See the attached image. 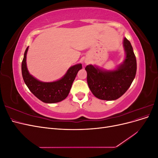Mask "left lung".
<instances>
[{
	"label": "left lung",
	"instance_id": "obj_1",
	"mask_svg": "<svg viewBox=\"0 0 158 158\" xmlns=\"http://www.w3.org/2000/svg\"><path fill=\"white\" fill-rule=\"evenodd\" d=\"M126 58L123 64L114 71L104 72L92 65L85 66L87 82L95 97L103 100H115L131 86L136 73V59L132 47L124 39Z\"/></svg>",
	"mask_w": 158,
	"mask_h": 158
}]
</instances>
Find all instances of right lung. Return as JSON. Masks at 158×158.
I'll list each match as a JSON object with an SVG mask.
<instances>
[{
	"mask_svg": "<svg viewBox=\"0 0 158 158\" xmlns=\"http://www.w3.org/2000/svg\"><path fill=\"white\" fill-rule=\"evenodd\" d=\"M24 52L22 62V74L23 81L31 92L44 103H53L63 101L68 96L78 72L82 68L78 64L70 67L63 78L53 82H42L31 76L26 66V54Z\"/></svg>",
	"mask_w": 158,
	"mask_h": 158,
	"instance_id": "right-lung-1",
	"label": "right lung"
}]
</instances>
